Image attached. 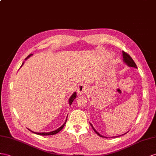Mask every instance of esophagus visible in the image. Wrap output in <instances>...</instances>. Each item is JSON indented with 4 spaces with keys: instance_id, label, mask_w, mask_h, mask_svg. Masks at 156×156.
Wrapping results in <instances>:
<instances>
[{
    "instance_id": "esophagus-1",
    "label": "esophagus",
    "mask_w": 156,
    "mask_h": 156,
    "mask_svg": "<svg viewBox=\"0 0 156 156\" xmlns=\"http://www.w3.org/2000/svg\"><path fill=\"white\" fill-rule=\"evenodd\" d=\"M87 90H88V87L86 85H80L78 87L77 90V94L78 95H82L83 94L86 93Z\"/></svg>"
}]
</instances>
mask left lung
<instances>
[{"mask_svg":"<svg viewBox=\"0 0 156 156\" xmlns=\"http://www.w3.org/2000/svg\"><path fill=\"white\" fill-rule=\"evenodd\" d=\"M122 57H123V61L125 62L128 66H130V67H134V68H136V69H137L136 65L134 61H133V59L131 58V57H130V56L129 54L125 53V51H122ZM90 124L91 125V127H92V129H94V130L95 132V133H96L98 135H99V136H101V137H105V136H101V134H99V133H98V132L94 129V126H92V125H91V123H90ZM125 134H126V133H125ZM125 134H123L120 135V136H122V135ZM118 136H114V138L118 137Z\"/></svg>","mask_w":156,"mask_h":156,"instance_id":"left-lung-1","label":"left lung"}]
</instances>
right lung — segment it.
<instances>
[{
    "instance_id": "right-lung-1",
    "label": "right lung",
    "mask_w": 156,
    "mask_h": 156,
    "mask_svg": "<svg viewBox=\"0 0 156 156\" xmlns=\"http://www.w3.org/2000/svg\"><path fill=\"white\" fill-rule=\"evenodd\" d=\"M32 55V54H31V55H28L27 56V57L25 58V60H27V58H28L29 57H30ZM23 65V62L22 63V66H21V67L22 66V65ZM76 98V92H74L73 95H71V97L70 98V99H69V105H72V103H73V101H74V99ZM68 117V116H67ZM66 121H67V118H66V121H65V123L63 124V125L60 127V128H58V129H57V130H54V131H52V132H49V133H34V132H33V131H31V130H30V129H28L29 130H30L31 132H32V133H35V134H39V135H42V136H48V135H53V134H56L57 133H58V132H60L61 131L62 129H63V127H64V126L65 125V124H66Z\"/></svg>"
}]
</instances>
